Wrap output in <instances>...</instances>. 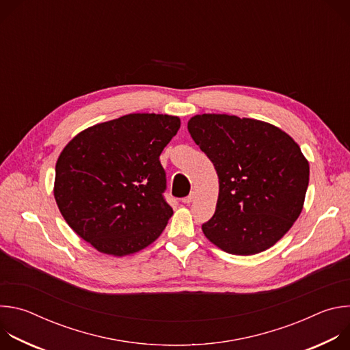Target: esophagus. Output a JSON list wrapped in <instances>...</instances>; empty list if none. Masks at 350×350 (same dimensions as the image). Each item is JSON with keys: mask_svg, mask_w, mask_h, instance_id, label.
Here are the masks:
<instances>
[{"mask_svg": "<svg viewBox=\"0 0 350 350\" xmlns=\"http://www.w3.org/2000/svg\"><path fill=\"white\" fill-rule=\"evenodd\" d=\"M193 196H195V193H193V192H191L188 196H185V198H183V199H181V202H184V204H187V205H188V204H191V202L193 201Z\"/></svg>", "mask_w": 350, "mask_h": 350, "instance_id": "obj_1", "label": "esophagus"}]
</instances>
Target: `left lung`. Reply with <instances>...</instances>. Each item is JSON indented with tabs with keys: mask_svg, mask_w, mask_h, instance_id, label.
<instances>
[{
	"mask_svg": "<svg viewBox=\"0 0 350 350\" xmlns=\"http://www.w3.org/2000/svg\"><path fill=\"white\" fill-rule=\"evenodd\" d=\"M188 131L219 177L216 212L204 234L232 255L266 251L302 212L309 163L301 148L278 127L238 116L196 115Z\"/></svg>",
	"mask_w": 350,
	"mask_h": 350,
	"instance_id": "left-lung-1",
	"label": "left lung"
}]
</instances>
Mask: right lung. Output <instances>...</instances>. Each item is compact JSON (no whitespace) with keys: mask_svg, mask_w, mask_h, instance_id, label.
<instances>
[{"mask_svg":"<svg viewBox=\"0 0 350 350\" xmlns=\"http://www.w3.org/2000/svg\"><path fill=\"white\" fill-rule=\"evenodd\" d=\"M178 129L177 116L131 113L81 131L64 148L55 201L96 251L130 255L162 234L173 209L159 157Z\"/></svg>","mask_w":350,"mask_h":350,"instance_id":"right-lung-1","label":"right lung"}]
</instances>
